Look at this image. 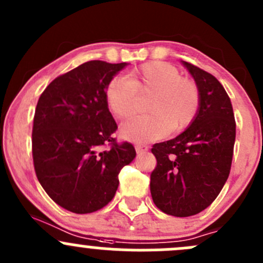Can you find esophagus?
<instances>
[{
    "instance_id": "34e87169",
    "label": "esophagus",
    "mask_w": 263,
    "mask_h": 263,
    "mask_svg": "<svg viewBox=\"0 0 263 263\" xmlns=\"http://www.w3.org/2000/svg\"><path fill=\"white\" fill-rule=\"evenodd\" d=\"M136 151L137 154H142V153H146V151L148 150V146L147 145H144V144H137L136 146Z\"/></svg>"
}]
</instances>
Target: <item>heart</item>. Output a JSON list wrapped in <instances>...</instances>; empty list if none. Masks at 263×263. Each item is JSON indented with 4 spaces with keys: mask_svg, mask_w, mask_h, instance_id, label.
<instances>
[{
    "mask_svg": "<svg viewBox=\"0 0 263 263\" xmlns=\"http://www.w3.org/2000/svg\"><path fill=\"white\" fill-rule=\"evenodd\" d=\"M150 97L146 110L122 127V135L135 142L159 139L166 132L187 128L197 116L201 92L195 80L183 78L177 67L161 61L144 63L128 73L115 76L107 85L105 100L113 116L129 118L139 107L140 98Z\"/></svg>",
    "mask_w": 263,
    "mask_h": 263,
    "instance_id": "b5f03b06",
    "label": "heart"
}]
</instances>
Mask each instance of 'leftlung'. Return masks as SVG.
I'll use <instances>...</instances> for the list:
<instances>
[{"mask_svg":"<svg viewBox=\"0 0 263 263\" xmlns=\"http://www.w3.org/2000/svg\"><path fill=\"white\" fill-rule=\"evenodd\" d=\"M201 92L192 124L176 139L155 144L156 166L150 176L154 203L177 217L192 216L214 202L232 166L235 119L222 85L202 68L183 62Z\"/></svg>","mask_w":263,"mask_h":263,"instance_id":"left-lung-1","label":"left lung"}]
</instances>
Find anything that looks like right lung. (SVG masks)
Masks as SVG:
<instances>
[{
    "label": "right lung",
    "instance_id": "add662e5",
    "mask_svg": "<svg viewBox=\"0 0 263 263\" xmlns=\"http://www.w3.org/2000/svg\"><path fill=\"white\" fill-rule=\"evenodd\" d=\"M127 63L89 61L55 78L35 108L31 153L36 178L57 205L90 214L112 201L118 174L136 156L118 142L108 109V82ZM107 147V149H104Z\"/></svg>",
    "mask_w": 263,
    "mask_h": 263
}]
</instances>
